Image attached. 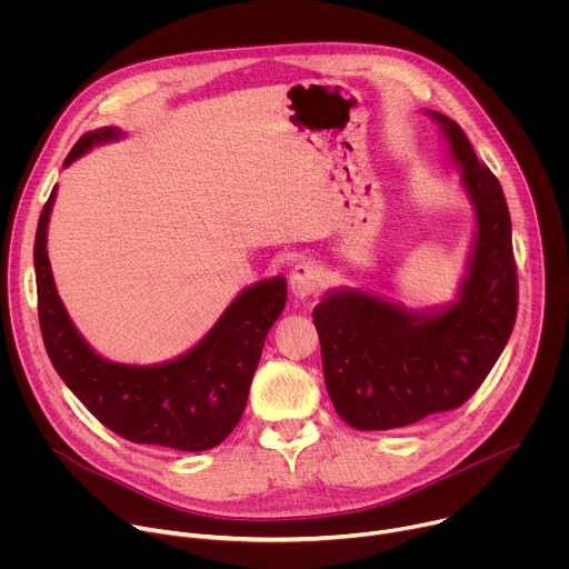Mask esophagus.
Here are the masks:
<instances>
[{
  "instance_id": "34e87169",
  "label": "esophagus",
  "mask_w": 569,
  "mask_h": 569,
  "mask_svg": "<svg viewBox=\"0 0 569 569\" xmlns=\"http://www.w3.org/2000/svg\"><path fill=\"white\" fill-rule=\"evenodd\" d=\"M327 286V277H323L321 268L312 261H301L299 266H295L292 274H290V288L295 292L297 299H310L315 295H319Z\"/></svg>"
}]
</instances>
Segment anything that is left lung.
<instances>
[{"label":"left lung","instance_id":"left-lung-1","mask_svg":"<svg viewBox=\"0 0 569 569\" xmlns=\"http://www.w3.org/2000/svg\"><path fill=\"white\" fill-rule=\"evenodd\" d=\"M461 164L477 238L461 299L417 315L360 290H338L315 310L321 367L342 421L393 430L463 405L505 351L518 315L511 216L498 178L477 159L457 121L430 112Z\"/></svg>","mask_w":569,"mask_h":569}]
</instances>
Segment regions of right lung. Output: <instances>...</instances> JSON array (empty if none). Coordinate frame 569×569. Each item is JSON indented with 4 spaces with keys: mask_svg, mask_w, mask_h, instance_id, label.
I'll use <instances>...</instances> for the list:
<instances>
[{
    "mask_svg": "<svg viewBox=\"0 0 569 569\" xmlns=\"http://www.w3.org/2000/svg\"><path fill=\"white\" fill-rule=\"evenodd\" d=\"M103 128L80 137L69 167L92 146L117 139ZM56 189L36 231L38 317L51 365L78 400L114 435L173 450H209L238 426L272 323L286 306V279L261 281L240 292L207 338L187 356L154 367L117 365L97 356L73 329L56 292L47 257V222Z\"/></svg>",
    "mask_w": 569,
    "mask_h": 569,
    "instance_id": "right-lung-1",
    "label": "right lung"
}]
</instances>
